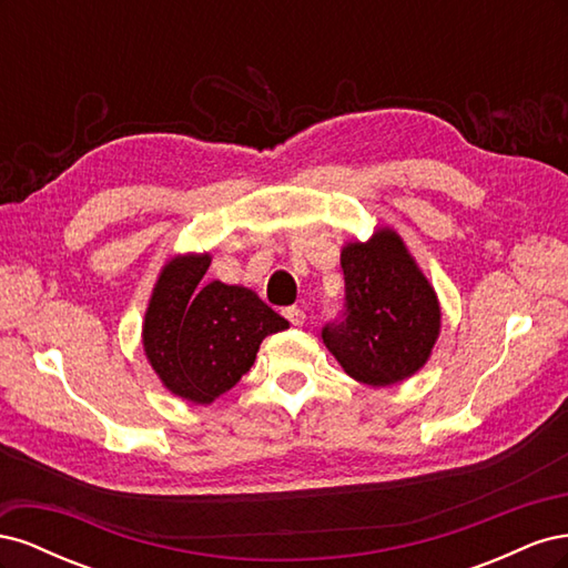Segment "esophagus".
<instances>
[{"instance_id":"esophagus-1","label":"esophagus","mask_w":568,"mask_h":568,"mask_svg":"<svg viewBox=\"0 0 568 568\" xmlns=\"http://www.w3.org/2000/svg\"><path fill=\"white\" fill-rule=\"evenodd\" d=\"M284 317L294 324V326H303V322H305V313L301 311V307H296V305H291V307H286L284 311Z\"/></svg>"}]
</instances>
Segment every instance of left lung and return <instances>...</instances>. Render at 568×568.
<instances>
[{
	"label": "left lung",
	"mask_w": 568,
	"mask_h": 568,
	"mask_svg": "<svg viewBox=\"0 0 568 568\" xmlns=\"http://www.w3.org/2000/svg\"><path fill=\"white\" fill-rule=\"evenodd\" d=\"M341 270L346 296L341 315L322 326L324 346L367 386L407 379L426 363L438 338L434 288L390 230H379L367 244H348Z\"/></svg>",
	"instance_id": "1"
}]
</instances>
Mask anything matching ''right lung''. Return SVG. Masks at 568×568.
Here are the masks:
<instances>
[{
    "mask_svg": "<svg viewBox=\"0 0 568 568\" xmlns=\"http://www.w3.org/2000/svg\"><path fill=\"white\" fill-rule=\"evenodd\" d=\"M209 255L175 257L161 272L144 320V351L161 382L209 405L255 363L267 334L288 322L244 286L203 284Z\"/></svg>",
    "mask_w": 568,
    "mask_h": 568,
    "instance_id": "1",
    "label": "right lung"
}]
</instances>
